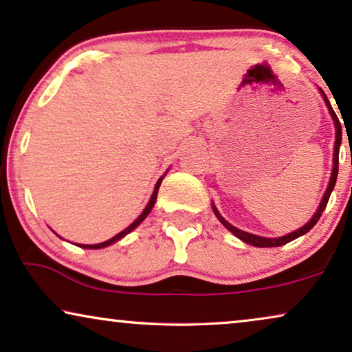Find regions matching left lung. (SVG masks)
Here are the masks:
<instances>
[{"instance_id": "1", "label": "left lung", "mask_w": 352, "mask_h": 352, "mask_svg": "<svg viewBox=\"0 0 352 352\" xmlns=\"http://www.w3.org/2000/svg\"><path fill=\"white\" fill-rule=\"evenodd\" d=\"M318 91H320V94H322V97H323L324 104H327V107H328V112H330V115H331L333 123H335V128H336V130H335V138H336V140H335V153H333V168H331V177H330V182H328L327 191H324V195H323L322 201H320L318 208H317V211H315V214H314L312 217H310V221L307 222V224L302 226L300 229L294 230V232H289V234H286V235H283V237H276V239L260 237V235L248 234V232H245V230H240V229L235 228V226L230 224V222L226 221L224 217L221 216V212L217 211L216 204L212 203V211H214V214H216L217 219H219L221 224L224 226V228L228 229L229 232H232V234L235 235V237L242 240V242L248 243V245H253V247H261V248L286 245V243H287V242H291V240H294V239H297V237H300V235H304V234L309 232V230L312 229L315 224H317L318 219H320V216H322V212L324 211V208H327V203H328V199H330V195H331V191H333V188H335V184H336V177H338V162H340V161H338V157H340V146H341L342 131H341V123H340V120H338V117H336L335 110L331 109L330 100H328V99H327V96L323 94L322 89H318Z\"/></svg>"}]
</instances>
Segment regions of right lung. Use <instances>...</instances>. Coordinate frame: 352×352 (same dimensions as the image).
<instances>
[{
    "label": "right lung",
    "instance_id": "1",
    "mask_svg": "<svg viewBox=\"0 0 352 352\" xmlns=\"http://www.w3.org/2000/svg\"><path fill=\"white\" fill-rule=\"evenodd\" d=\"M162 179H164V175L161 177V179L157 180V184H155V186H154V191H153V195H151V199H149V203L146 204V208H144V211L141 212L140 216H138V219L133 222V224H130L128 226L126 229L124 230H122V232H118L117 235H115V237H112V239H109V240H105V242H102V243H94V245H84V243H78V247H81V248H105V247H109V245H112V243H115V242H118L120 239H123L124 235H128L131 232V230H135L138 226L141 224V222H143L146 217H148V214L151 212V209L154 208V203H155V199H157V191H159V186H161V182H162ZM58 237H60V235H58Z\"/></svg>",
    "mask_w": 352,
    "mask_h": 352
}]
</instances>
